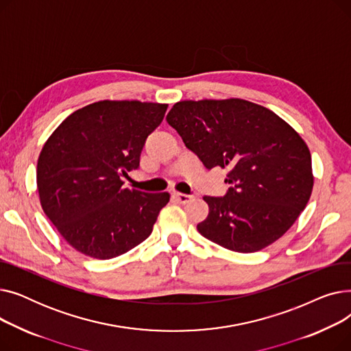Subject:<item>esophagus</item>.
Returning a JSON list of instances; mask_svg holds the SVG:
<instances>
[{"label": "esophagus", "mask_w": 351, "mask_h": 351, "mask_svg": "<svg viewBox=\"0 0 351 351\" xmlns=\"http://www.w3.org/2000/svg\"><path fill=\"white\" fill-rule=\"evenodd\" d=\"M173 197L179 202V204H188L189 200L193 199L192 195H185V193H173Z\"/></svg>", "instance_id": "obj_1"}]
</instances>
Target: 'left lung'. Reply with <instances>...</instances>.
<instances>
[{
    "label": "left lung",
    "mask_w": 351,
    "mask_h": 351,
    "mask_svg": "<svg viewBox=\"0 0 351 351\" xmlns=\"http://www.w3.org/2000/svg\"><path fill=\"white\" fill-rule=\"evenodd\" d=\"M166 121L206 169H229L226 195L204 197L209 215L197 225L202 236L225 249L253 253L296 222L313 189L311 156L282 118L230 98L178 102Z\"/></svg>",
    "instance_id": "left-lung-1"
}]
</instances>
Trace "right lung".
<instances>
[{
  "instance_id": "add662e5",
  "label": "right lung",
  "mask_w": 351,
  "mask_h": 351,
  "mask_svg": "<svg viewBox=\"0 0 351 351\" xmlns=\"http://www.w3.org/2000/svg\"><path fill=\"white\" fill-rule=\"evenodd\" d=\"M166 108L99 101L71 114L45 142L36 165L41 206L73 249L106 261L152 233L169 193L129 191L122 176L139 168L146 138Z\"/></svg>"
}]
</instances>
